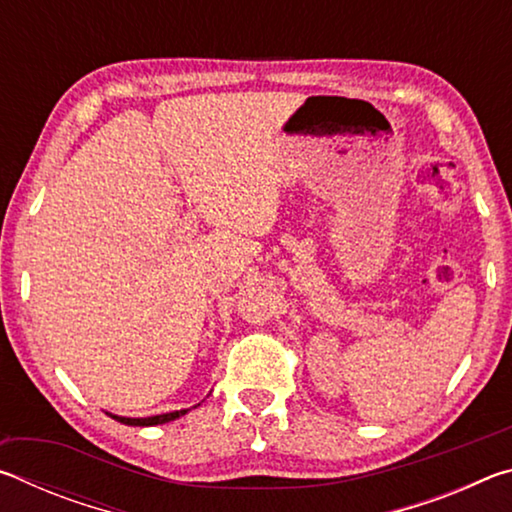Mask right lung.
Listing matches in <instances>:
<instances>
[{"label":"right lung","mask_w":512,"mask_h":512,"mask_svg":"<svg viewBox=\"0 0 512 512\" xmlns=\"http://www.w3.org/2000/svg\"><path fill=\"white\" fill-rule=\"evenodd\" d=\"M187 409L183 411H173V413H162V415H153V418H119V415H112L117 422H124V424H131V427H153V424H164V422H171L180 418V415H185Z\"/></svg>","instance_id":"1"}]
</instances>
